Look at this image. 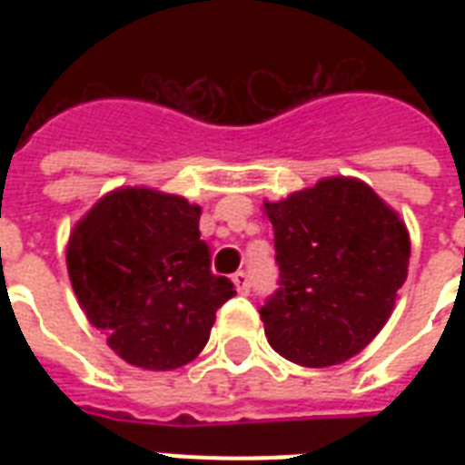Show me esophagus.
I'll list each match as a JSON object with an SVG mask.
<instances>
[{"label":"esophagus","instance_id":"esophagus-1","mask_svg":"<svg viewBox=\"0 0 465 465\" xmlns=\"http://www.w3.org/2000/svg\"><path fill=\"white\" fill-rule=\"evenodd\" d=\"M232 282L236 284V290L241 292V294H248V290H251V280H248V275L241 270V272H236V275L232 277Z\"/></svg>","mask_w":465,"mask_h":465}]
</instances>
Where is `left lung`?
Masks as SVG:
<instances>
[{
  "mask_svg": "<svg viewBox=\"0 0 465 465\" xmlns=\"http://www.w3.org/2000/svg\"><path fill=\"white\" fill-rule=\"evenodd\" d=\"M275 229L280 290L261 309L275 352L332 367L361 352L393 313L411 262V233L360 178L331 175L262 203Z\"/></svg>",
  "mask_w": 465,
  "mask_h": 465,
  "instance_id": "8db88e82",
  "label": "left lung"
}]
</instances>
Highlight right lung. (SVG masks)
Listing matches in <instances>:
<instances>
[{"label": "right lung", "instance_id": "right-lung-1", "mask_svg": "<svg viewBox=\"0 0 465 465\" xmlns=\"http://www.w3.org/2000/svg\"><path fill=\"white\" fill-rule=\"evenodd\" d=\"M200 204L147 185L105 193L74 224L67 272L76 302L120 360L171 371L203 352L236 294L212 275Z\"/></svg>", "mask_w": 465, "mask_h": 465}]
</instances>
